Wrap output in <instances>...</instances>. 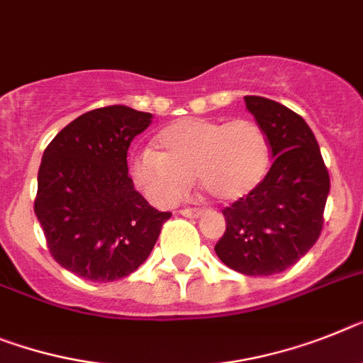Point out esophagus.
<instances>
[{"label": "esophagus", "instance_id": "1", "mask_svg": "<svg viewBox=\"0 0 363 363\" xmlns=\"http://www.w3.org/2000/svg\"><path fill=\"white\" fill-rule=\"evenodd\" d=\"M181 214L184 216V218H199L201 210L199 208H182Z\"/></svg>", "mask_w": 363, "mask_h": 363}]
</instances>
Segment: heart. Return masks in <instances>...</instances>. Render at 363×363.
<instances>
[{
  "label": "heart",
  "instance_id": "obj_1",
  "mask_svg": "<svg viewBox=\"0 0 363 363\" xmlns=\"http://www.w3.org/2000/svg\"><path fill=\"white\" fill-rule=\"evenodd\" d=\"M130 160L129 173L157 206H172L188 191L191 175L218 203H236L260 186L271 164V144L260 123L247 118L225 121L184 118L166 125Z\"/></svg>",
  "mask_w": 363,
  "mask_h": 363
}]
</instances>
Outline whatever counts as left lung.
<instances>
[{
  "label": "left lung",
  "instance_id": "left-lung-1",
  "mask_svg": "<svg viewBox=\"0 0 363 363\" xmlns=\"http://www.w3.org/2000/svg\"><path fill=\"white\" fill-rule=\"evenodd\" d=\"M243 99L266 130L275 160L251 196L223 210L227 228L214 251L230 269L267 277L294 266L318 242L330 177L299 114L266 97Z\"/></svg>",
  "mask_w": 363,
  "mask_h": 363
}]
</instances>
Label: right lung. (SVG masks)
Masks as SVG:
<instances>
[{"label": "right lung", "instance_id": "add662e5", "mask_svg": "<svg viewBox=\"0 0 363 363\" xmlns=\"http://www.w3.org/2000/svg\"><path fill=\"white\" fill-rule=\"evenodd\" d=\"M151 120L130 106L96 108L66 125L42 155L35 214L51 257L77 277L130 275L172 218L140 196L127 167L130 142Z\"/></svg>", "mask_w": 363, "mask_h": 363}]
</instances>
